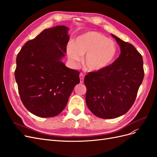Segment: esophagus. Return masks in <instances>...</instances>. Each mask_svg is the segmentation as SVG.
Here are the masks:
<instances>
[{
    "mask_svg": "<svg viewBox=\"0 0 157 157\" xmlns=\"http://www.w3.org/2000/svg\"><path fill=\"white\" fill-rule=\"evenodd\" d=\"M79 77H80V83H83L84 82V75H83V74L82 73H80Z\"/></svg>",
    "mask_w": 157,
    "mask_h": 157,
    "instance_id": "34e87169",
    "label": "esophagus"
}]
</instances>
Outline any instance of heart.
Masks as SVG:
<instances>
[{
    "label": "heart",
    "mask_w": 157,
    "mask_h": 157,
    "mask_svg": "<svg viewBox=\"0 0 157 157\" xmlns=\"http://www.w3.org/2000/svg\"><path fill=\"white\" fill-rule=\"evenodd\" d=\"M118 54L116 42L97 31H88L76 38L74 44L67 48V56L74 64L84 56V67L92 72L107 68L115 59Z\"/></svg>",
    "instance_id": "obj_1"
}]
</instances>
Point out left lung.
Returning a JSON list of instances; mask_svg holds the SVG:
<instances>
[{"mask_svg":"<svg viewBox=\"0 0 157 157\" xmlns=\"http://www.w3.org/2000/svg\"><path fill=\"white\" fill-rule=\"evenodd\" d=\"M111 35L120 46L119 57L107 68L89 73L84 80L88 109L94 115L105 119L128 111L144 77L141 55L132 44Z\"/></svg>","mask_w":157,"mask_h":157,"instance_id":"obj_1","label":"left lung"}]
</instances>
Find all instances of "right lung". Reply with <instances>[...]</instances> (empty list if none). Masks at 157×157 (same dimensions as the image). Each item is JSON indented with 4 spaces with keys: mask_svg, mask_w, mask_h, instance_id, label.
Listing matches in <instances>:
<instances>
[{
    "mask_svg": "<svg viewBox=\"0 0 157 157\" xmlns=\"http://www.w3.org/2000/svg\"><path fill=\"white\" fill-rule=\"evenodd\" d=\"M69 29L58 25L27 41L16 58L15 78L23 105L33 115L53 117L67 105L79 72L63 62Z\"/></svg>",
    "mask_w": 157,
    "mask_h": 157,
    "instance_id": "add662e5",
    "label": "right lung"
}]
</instances>
